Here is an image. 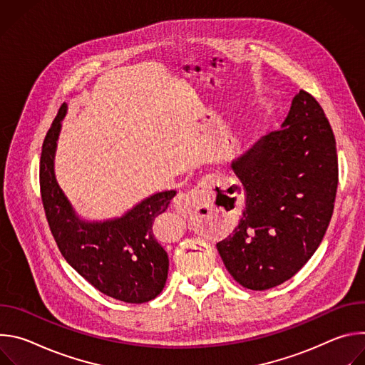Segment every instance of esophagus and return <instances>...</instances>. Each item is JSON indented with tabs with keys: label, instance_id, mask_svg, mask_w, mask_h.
I'll return each instance as SVG.
<instances>
[{
	"label": "esophagus",
	"instance_id": "34e87169",
	"mask_svg": "<svg viewBox=\"0 0 365 365\" xmlns=\"http://www.w3.org/2000/svg\"><path fill=\"white\" fill-rule=\"evenodd\" d=\"M217 183L215 175H205L190 190L180 192L173 199L175 210L183 215H187L199 207L210 206L214 202V186Z\"/></svg>",
	"mask_w": 365,
	"mask_h": 365
}]
</instances>
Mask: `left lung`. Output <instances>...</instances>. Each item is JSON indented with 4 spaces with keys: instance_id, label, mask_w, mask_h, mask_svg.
I'll return each instance as SVG.
<instances>
[{
    "instance_id": "obj_1",
    "label": "left lung",
    "mask_w": 365,
    "mask_h": 365,
    "mask_svg": "<svg viewBox=\"0 0 365 365\" xmlns=\"http://www.w3.org/2000/svg\"><path fill=\"white\" fill-rule=\"evenodd\" d=\"M232 169L245 206L238 225L217 248L241 286L272 289L307 263L332 218L338 155L319 102L300 91L283 127L259 138Z\"/></svg>"
}]
</instances>
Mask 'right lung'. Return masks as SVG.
<instances>
[{"label": "right lung", "instance_id": "right-lung-1", "mask_svg": "<svg viewBox=\"0 0 365 365\" xmlns=\"http://www.w3.org/2000/svg\"><path fill=\"white\" fill-rule=\"evenodd\" d=\"M66 106L51 123L40 158V193L46 218L66 262L96 290L127 303L158 297L168 279L169 257L154 235L175 190L155 193L124 217L106 222L81 221L59 187L53 159Z\"/></svg>", "mask_w": 365, "mask_h": 365}]
</instances>
